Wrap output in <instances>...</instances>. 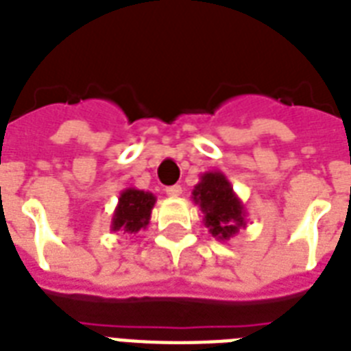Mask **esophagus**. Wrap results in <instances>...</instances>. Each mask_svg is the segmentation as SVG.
Segmentation results:
<instances>
[{"label": "esophagus", "instance_id": "obj_1", "mask_svg": "<svg viewBox=\"0 0 351 351\" xmlns=\"http://www.w3.org/2000/svg\"><path fill=\"white\" fill-rule=\"evenodd\" d=\"M165 195L171 198H176V197H180L182 195V187L180 186H169V187H165Z\"/></svg>", "mask_w": 351, "mask_h": 351}]
</instances>
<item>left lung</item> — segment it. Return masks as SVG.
I'll use <instances>...</instances> for the list:
<instances>
[{
  "mask_svg": "<svg viewBox=\"0 0 351 351\" xmlns=\"http://www.w3.org/2000/svg\"><path fill=\"white\" fill-rule=\"evenodd\" d=\"M193 202L204 215V226L217 240H230L245 228L244 202L237 197L222 171H206L191 193Z\"/></svg>",
  "mask_w": 351,
  "mask_h": 351,
  "instance_id": "left-lung-1",
  "label": "left lung"
}]
</instances>
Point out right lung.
Segmentation results:
<instances>
[{"mask_svg": "<svg viewBox=\"0 0 351 351\" xmlns=\"http://www.w3.org/2000/svg\"><path fill=\"white\" fill-rule=\"evenodd\" d=\"M156 197L153 193L142 191L136 187H127L120 193L117 209L112 213L111 231H123V233H138L145 230L151 220Z\"/></svg>", "mask_w": 351, "mask_h": 351, "instance_id": "add662e5", "label": "right lung"}]
</instances>
